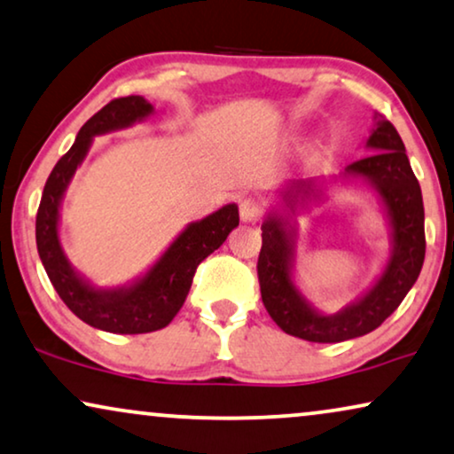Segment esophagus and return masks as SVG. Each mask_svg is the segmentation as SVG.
I'll return each mask as SVG.
<instances>
[{
  "instance_id": "obj_1",
  "label": "esophagus",
  "mask_w": 454,
  "mask_h": 454,
  "mask_svg": "<svg viewBox=\"0 0 454 454\" xmlns=\"http://www.w3.org/2000/svg\"><path fill=\"white\" fill-rule=\"evenodd\" d=\"M263 214V205L257 199H243L240 201V220L245 223H255Z\"/></svg>"
}]
</instances>
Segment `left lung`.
<instances>
[{
    "label": "left lung",
    "instance_id": "obj_1",
    "mask_svg": "<svg viewBox=\"0 0 454 454\" xmlns=\"http://www.w3.org/2000/svg\"><path fill=\"white\" fill-rule=\"evenodd\" d=\"M365 138L370 155L344 168L340 176L288 180L278 191V201L262 223V253L257 274L262 299L270 317L290 336L309 342H342L370 334L401 305L419 276L426 257L424 199L403 138L384 116ZM338 179L364 182L374 191L389 226L391 255L380 276L366 293L328 317L302 294L296 284V224L299 208L321 200L325 189Z\"/></svg>",
    "mask_w": 454,
    "mask_h": 454
}]
</instances>
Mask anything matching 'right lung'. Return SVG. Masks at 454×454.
Segmentation results:
<instances>
[{"label": "right lung", "instance_id": "right-lung-1", "mask_svg": "<svg viewBox=\"0 0 454 454\" xmlns=\"http://www.w3.org/2000/svg\"><path fill=\"white\" fill-rule=\"evenodd\" d=\"M153 112L155 107L141 95L120 97L101 107L84 122L74 145L51 170L37 211V251L59 299L84 324L112 334H147L166 328L184 305L197 265L220 249L239 226L237 203L186 223L147 271L122 286H95L70 263L59 240V211L72 176L82 166L95 137L129 129Z\"/></svg>", "mask_w": 454, "mask_h": 454}]
</instances>
